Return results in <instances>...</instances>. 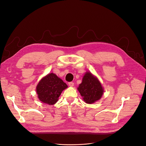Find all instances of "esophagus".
<instances>
[{"label": "esophagus", "mask_w": 146, "mask_h": 146, "mask_svg": "<svg viewBox=\"0 0 146 146\" xmlns=\"http://www.w3.org/2000/svg\"><path fill=\"white\" fill-rule=\"evenodd\" d=\"M68 84H69V86H70V87H73V86H74V83H73V82H69Z\"/></svg>", "instance_id": "34e87169"}]
</instances>
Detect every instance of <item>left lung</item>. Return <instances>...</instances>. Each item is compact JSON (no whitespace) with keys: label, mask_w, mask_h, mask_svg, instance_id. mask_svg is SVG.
Wrapping results in <instances>:
<instances>
[{"label":"left lung","mask_w":146,"mask_h":146,"mask_svg":"<svg viewBox=\"0 0 146 146\" xmlns=\"http://www.w3.org/2000/svg\"><path fill=\"white\" fill-rule=\"evenodd\" d=\"M78 90L84 101L87 104L94 103L99 100L104 92L100 82L90 72H87L84 76Z\"/></svg>","instance_id":"1"}]
</instances>
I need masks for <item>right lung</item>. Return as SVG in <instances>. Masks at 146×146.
Instances as JSON below:
<instances>
[{"label": "right lung", "instance_id": "1", "mask_svg": "<svg viewBox=\"0 0 146 146\" xmlns=\"http://www.w3.org/2000/svg\"><path fill=\"white\" fill-rule=\"evenodd\" d=\"M68 87L56 74L50 73L44 77L36 86V92L38 98L44 103L54 105L63 90Z\"/></svg>", "mask_w": 146, "mask_h": 146}]
</instances>
